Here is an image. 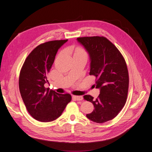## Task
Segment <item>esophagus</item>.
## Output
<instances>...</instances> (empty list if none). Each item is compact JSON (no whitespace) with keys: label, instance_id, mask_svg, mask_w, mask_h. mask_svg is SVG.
<instances>
[{"label":"esophagus","instance_id":"34e87169","mask_svg":"<svg viewBox=\"0 0 152 152\" xmlns=\"http://www.w3.org/2000/svg\"><path fill=\"white\" fill-rule=\"evenodd\" d=\"M72 98L77 101H81L83 99V97L82 96H73Z\"/></svg>","mask_w":152,"mask_h":152}]
</instances>
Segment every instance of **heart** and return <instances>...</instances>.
<instances>
[{
  "instance_id": "heart-1",
  "label": "heart",
  "mask_w": 152,
  "mask_h": 152,
  "mask_svg": "<svg viewBox=\"0 0 152 152\" xmlns=\"http://www.w3.org/2000/svg\"><path fill=\"white\" fill-rule=\"evenodd\" d=\"M80 53V54H86L84 50H82V49H78L76 50V53Z\"/></svg>"
}]
</instances>
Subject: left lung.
<instances>
[{
	"label": "left lung",
	"mask_w": 152,
	"mask_h": 152,
	"mask_svg": "<svg viewBox=\"0 0 152 152\" xmlns=\"http://www.w3.org/2000/svg\"><path fill=\"white\" fill-rule=\"evenodd\" d=\"M89 56L90 75H94L96 88L100 94L94 99H84L94 104V109L86 117L96 123H103L115 117L125 105L128 93L129 74L125 59L115 45L103 37L77 39Z\"/></svg>",
	"instance_id": "1"
}]
</instances>
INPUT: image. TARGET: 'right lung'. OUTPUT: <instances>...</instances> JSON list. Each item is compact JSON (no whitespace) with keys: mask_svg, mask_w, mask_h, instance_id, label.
I'll list each match as a JSON object with an SVG mask.
<instances>
[{"mask_svg":"<svg viewBox=\"0 0 152 152\" xmlns=\"http://www.w3.org/2000/svg\"><path fill=\"white\" fill-rule=\"evenodd\" d=\"M68 40L49 41L35 48L26 58L20 72L19 88L28 113L37 121L51 122L61 116L72 96L44 87L58 49Z\"/></svg>","mask_w":152,"mask_h":152,"instance_id":"add662e5","label":"right lung"}]
</instances>
